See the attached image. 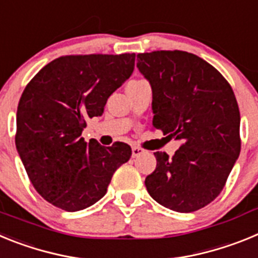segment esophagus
Instances as JSON below:
<instances>
[{"label":"esophagus","mask_w":258,"mask_h":258,"mask_svg":"<svg viewBox=\"0 0 258 258\" xmlns=\"http://www.w3.org/2000/svg\"><path fill=\"white\" fill-rule=\"evenodd\" d=\"M142 154H145V150L143 149H141L138 146H133V147H132V156L133 157H138Z\"/></svg>","instance_id":"34e87169"}]
</instances>
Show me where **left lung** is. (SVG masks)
Instances as JSON below:
<instances>
[{"instance_id":"obj_1","label":"left lung","mask_w":258,"mask_h":258,"mask_svg":"<svg viewBox=\"0 0 258 258\" xmlns=\"http://www.w3.org/2000/svg\"><path fill=\"white\" fill-rule=\"evenodd\" d=\"M137 67L151 84L152 126L182 141L172 157L155 152L146 188L165 208L198 211L220 195L240 154L235 94L213 66L187 51L138 54Z\"/></svg>"}]
</instances>
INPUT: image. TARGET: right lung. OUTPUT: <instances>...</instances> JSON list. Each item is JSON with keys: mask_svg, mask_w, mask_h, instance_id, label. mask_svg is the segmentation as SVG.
I'll return each instance as SVG.
<instances>
[{"mask_svg": "<svg viewBox=\"0 0 258 258\" xmlns=\"http://www.w3.org/2000/svg\"><path fill=\"white\" fill-rule=\"evenodd\" d=\"M136 54L64 55L38 71L17 112L15 145L33 187L56 208L77 212L106 195L131 146L85 142L86 118L101 116L107 99L129 79Z\"/></svg>", "mask_w": 258, "mask_h": 258, "instance_id": "1", "label": "right lung"}]
</instances>
